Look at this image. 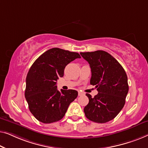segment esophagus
I'll use <instances>...</instances> for the list:
<instances>
[{"instance_id": "34e87169", "label": "esophagus", "mask_w": 148, "mask_h": 148, "mask_svg": "<svg viewBox=\"0 0 148 148\" xmlns=\"http://www.w3.org/2000/svg\"><path fill=\"white\" fill-rule=\"evenodd\" d=\"M84 93L82 92V91H78V96H82V95H84Z\"/></svg>"}]
</instances>
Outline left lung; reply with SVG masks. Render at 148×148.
<instances>
[{"instance_id": "left-lung-1", "label": "left lung", "mask_w": 148, "mask_h": 148, "mask_svg": "<svg viewBox=\"0 0 148 148\" xmlns=\"http://www.w3.org/2000/svg\"><path fill=\"white\" fill-rule=\"evenodd\" d=\"M80 55L90 64V83L99 92L93 98L86 94L89 102L84 109L85 115L93 122L105 123L113 119L124 107L129 90L127 76L117 60L105 51Z\"/></svg>"}]
</instances>
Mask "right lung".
<instances>
[{
  "mask_svg": "<svg viewBox=\"0 0 148 148\" xmlns=\"http://www.w3.org/2000/svg\"><path fill=\"white\" fill-rule=\"evenodd\" d=\"M80 58L78 53L55 47L41 54L30 68L25 97L31 113L40 122L51 123L61 120L78 97L75 90H58L56 84L64 76L66 66Z\"/></svg>",
  "mask_w": 148,
  "mask_h": 148,
  "instance_id": "obj_1",
  "label": "right lung"
}]
</instances>
